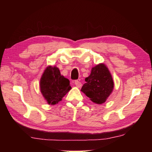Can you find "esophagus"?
<instances>
[{
  "label": "esophagus",
  "instance_id": "obj_1",
  "mask_svg": "<svg viewBox=\"0 0 152 152\" xmlns=\"http://www.w3.org/2000/svg\"><path fill=\"white\" fill-rule=\"evenodd\" d=\"M75 84L77 87H81L82 86V83L80 82V80H75Z\"/></svg>",
  "mask_w": 152,
  "mask_h": 152
}]
</instances>
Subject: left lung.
<instances>
[{"label":"left lung","mask_w":152,"mask_h":152,"mask_svg":"<svg viewBox=\"0 0 152 152\" xmlns=\"http://www.w3.org/2000/svg\"><path fill=\"white\" fill-rule=\"evenodd\" d=\"M85 82L81 91L91 101L98 104L105 102L113 91V79L109 69L103 64L93 67Z\"/></svg>","instance_id":"left-lung-1"}]
</instances>
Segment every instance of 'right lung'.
<instances>
[{"label":"right lung","instance_id":"add662e5","mask_svg":"<svg viewBox=\"0 0 152 152\" xmlns=\"http://www.w3.org/2000/svg\"><path fill=\"white\" fill-rule=\"evenodd\" d=\"M41 92L49 104H56L71 89L68 79L61 75L59 68L48 66L40 80Z\"/></svg>","mask_w":152,"mask_h":152}]
</instances>
